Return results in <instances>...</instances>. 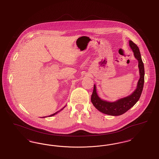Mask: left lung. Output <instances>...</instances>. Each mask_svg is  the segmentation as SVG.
<instances>
[{
    "label": "left lung",
    "instance_id": "obj_1",
    "mask_svg": "<svg viewBox=\"0 0 159 159\" xmlns=\"http://www.w3.org/2000/svg\"><path fill=\"white\" fill-rule=\"evenodd\" d=\"M129 46L134 53V56L138 61L140 78L137 88L130 95L120 98L116 102H109L102 100L97 93L96 86L93 85V90L91 95V102L94 107L100 112L112 116H119L129 111L140 98L144 84V66L142 62L139 47L132 41H129Z\"/></svg>",
    "mask_w": 159,
    "mask_h": 159
}]
</instances>
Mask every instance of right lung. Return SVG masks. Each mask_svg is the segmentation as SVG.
Segmentation results:
<instances>
[{
  "label": "right lung",
  "mask_w": 159,
  "mask_h": 159,
  "mask_svg": "<svg viewBox=\"0 0 159 159\" xmlns=\"http://www.w3.org/2000/svg\"><path fill=\"white\" fill-rule=\"evenodd\" d=\"M64 108H62V109H61V110H60V111H57V112H55V113H53V114H52V115H49V116H53V115H55V114H57V113H58V112H60V111H62V109H64ZM45 117H46V116H44V117H43V118H45Z\"/></svg>",
  "instance_id": "right-lung-1"
}]
</instances>
